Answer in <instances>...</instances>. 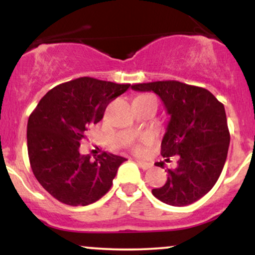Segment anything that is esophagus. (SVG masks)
<instances>
[{
  "label": "esophagus",
  "mask_w": 255,
  "mask_h": 255,
  "mask_svg": "<svg viewBox=\"0 0 255 255\" xmlns=\"http://www.w3.org/2000/svg\"><path fill=\"white\" fill-rule=\"evenodd\" d=\"M137 163H138V166L140 167V168H142V169H148V168H151L152 167V163H149V162H146V161H137Z\"/></svg>",
  "instance_id": "1"
}]
</instances>
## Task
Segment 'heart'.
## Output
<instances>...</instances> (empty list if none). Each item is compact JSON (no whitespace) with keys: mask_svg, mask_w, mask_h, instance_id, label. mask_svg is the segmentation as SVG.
Wrapping results in <instances>:
<instances>
[{"mask_svg":"<svg viewBox=\"0 0 255 255\" xmlns=\"http://www.w3.org/2000/svg\"><path fill=\"white\" fill-rule=\"evenodd\" d=\"M152 142V135H145L144 138L141 139V144L134 146V152L141 153L142 149H144V145H149Z\"/></svg>","mask_w":255,"mask_h":255,"instance_id":"b5f03b06","label":"heart"}]
</instances>
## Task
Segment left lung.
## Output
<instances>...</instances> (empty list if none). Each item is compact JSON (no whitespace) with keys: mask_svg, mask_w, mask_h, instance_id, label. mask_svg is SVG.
Wrapping results in <instances>:
<instances>
[{"mask_svg":"<svg viewBox=\"0 0 255 255\" xmlns=\"http://www.w3.org/2000/svg\"><path fill=\"white\" fill-rule=\"evenodd\" d=\"M162 100L170 121L161 142L166 160L179 155L175 169L152 194L163 203L184 207L200 200L217 182L228 156L230 132L223 103L202 87L167 80L132 86ZM163 161L155 166L162 167Z\"/></svg>","mask_w":255,"mask_h":255,"instance_id":"8db88e82","label":"left lung"}]
</instances>
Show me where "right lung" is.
I'll use <instances>...</instances> for the list:
<instances>
[{"mask_svg": "<svg viewBox=\"0 0 255 255\" xmlns=\"http://www.w3.org/2000/svg\"><path fill=\"white\" fill-rule=\"evenodd\" d=\"M118 85L83 76L52 88L27 122L31 169L41 187L61 203L92 204L113 186L125 158L103 152L95 160L80 154V141L103 118L108 104L127 92Z\"/></svg>", "mask_w": 255, "mask_h": 255, "instance_id": "right-lung-1", "label": "right lung"}]
</instances>
